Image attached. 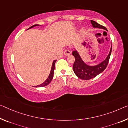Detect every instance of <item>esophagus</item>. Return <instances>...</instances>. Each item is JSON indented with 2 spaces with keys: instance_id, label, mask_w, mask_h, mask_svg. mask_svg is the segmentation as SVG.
<instances>
[{
  "instance_id": "esophagus-1",
  "label": "esophagus",
  "mask_w": 128,
  "mask_h": 128,
  "mask_svg": "<svg viewBox=\"0 0 128 128\" xmlns=\"http://www.w3.org/2000/svg\"><path fill=\"white\" fill-rule=\"evenodd\" d=\"M64 54L65 55V56H69V55L71 54V52H70V50H66L65 51H64Z\"/></svg>"
}]
</instances>
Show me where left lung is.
<instances>
[{"label": "left lung", "instance_id": "left-lung-1", "mask_svg": "<svg viewBox=\"0 0 128 128\" xmlns=\"http://www.w3.org/2000/svg\"><path fill=\"white\" fill-rule=\"evenodd\" d=\"M90 21H91L92 24L94 28H102L108 31L106 27L98 24L96 22L92 20ZM112 45L110 49L109 54L106 58L105 59V60L100 63L99 64L94 66L88 65L85 62H84L76 50L72 52V56L75 57V62L74 63L72 68H73V71L76 75L80 79L88 80L95 77L98 74L104 72L107 67L108 62H109L110 56L112 52Z\"/></svg>", "mask_w": 128, "mask_h": 128}]
</instances>
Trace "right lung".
<instances>
[{
    "mask_svg": "<svg viewBox=\"0 0 128 128\" xmlns=\"http://www.w3.org/2000/svg\"><path fill=\"white\" fill-rule=\"evenodd\" d=\"M39 26H42V25H39V24L33 25L31 27H30V28H28V29H27V30H28V29L32 28V27H34ZM56 60H53L52 64V68H51V71H50V74H49L48 78H47L46 80H45V81L44 82V83H42V84H39V85L34 86V87H35V88L44 87V86H46L47 85H48V84L50 83L51 81H52V80L53 76H54V68H55V64H56Z\"/></svg>",
    "mask_w": 128,
    "mask_h": 128,
    "instance_id": "right-lung-1",
    "label": "right lung"
}]
</instances>
